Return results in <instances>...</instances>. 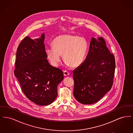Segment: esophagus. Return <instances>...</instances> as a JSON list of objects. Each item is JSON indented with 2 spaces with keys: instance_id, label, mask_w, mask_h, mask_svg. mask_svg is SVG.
I'll use <instances>...</instances> for the list:
<instances>
[{
  "instance_id": "34e87169",
  "label": "esophagus",
  "mask_w": 133,
  "mask_h": 133,
  "mask_svg": "<svg viewBox=\"0 0 133 133\" xmlns=\"http://www.w3.org/2000/svg\"><path fill=\"white\" fill-rule=\"evenodd\" d=\"M64 75V76H68L70 74V73L68 71H66V70H64L63 71Z\"/></svg>"
}]
</instances>
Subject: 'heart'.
I'll return each instance as SVG.
<instances>
[{
	"label": "heart",
	"mask_w": 133,
	"mask_h": 133,
	"mask_svg": "<svg viewBox=\"0 0 133 133\" xmlns=\"http://www.w3.org/2000/svg\"><path fill=\"white\" fill-rule=\"evenodd\" d=\"M53 46L47 47L46 53L51 63L57 66L63 55L64 62L72 67H76L82 63L88 49V43L83 37L74 35L57 36L52 41Z\"/></svg>",
	"instance_id": "obj_1"
}]
</instances>
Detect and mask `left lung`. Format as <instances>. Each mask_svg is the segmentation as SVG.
<instances>
[{
	"mask_svg": "<svg viewBox=\"0 0 133 133\" xmlns=\"http://www.w3.org/2000/svg\"><path fill=\"white\" fill-rule=\"evenodd\" d=\"M115 60L102 37H92L85 60L73 71V94L83 104L99 101L112 88Z\"/></svg>",
	"mask_w": 133,
	"mask_h": 133,
	"instance_id": "obj_1",
	"label": "left lung"
}]
</instances>
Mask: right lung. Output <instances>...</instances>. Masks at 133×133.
I'll list each match as a JSON object with an SVG mask.
<instances>
[{
  "mask_svg": "<svg viewBox=\"0 0 133 133\" xmlns=\"http://www.w3.org/2000/svg\"><path fill=\"white\" fill-rule=\"evenodd\" d=\"M44 34L32 40L26 37L19 45L14 71L26 97L40 106L51 104L57 96V86L63 72L50 65L45 51Z\"/></svg>",
  "mask_w": 133,
  "mask_h": 133,
  "instance_id": "add662e5",
  "label": "right lung"
}]
</instances>
